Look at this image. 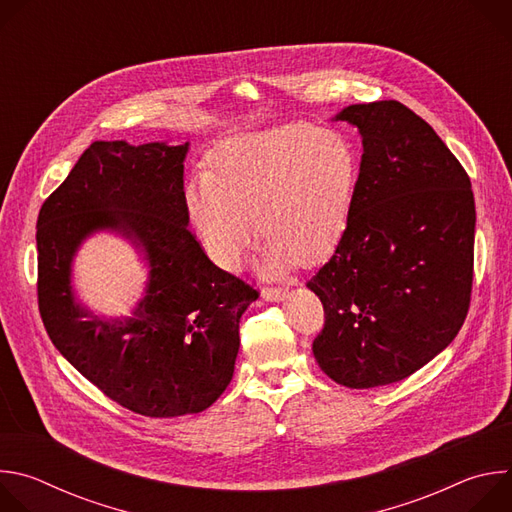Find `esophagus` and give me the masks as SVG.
Returning <instances> with one entry per match:
<instances>
[{
    "mask_svg": "<svg viewBox=\"0 0 512 512\" xmlns=\"http://www.w3.org/2000/svg\"><path fill=\"white\" fill-rule=\"evenodd\" d=\"M261 296H263V300H267V302H281V300L287 296V291H285L283 287H263Z\"/></svg>",
    "mask_w": 512,
    "mask_h": 512,
    "instance_id": "obj_1",
    "label": "esophagus"
}]
</instances>
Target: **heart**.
Masks as SVG:
<instances>
[{"label":"heart","instance_id":"b5f03b06","mask_svg":"<svg viewBox=\"0 0 512 512\" xmlns=\"http://www.w3.org/2000/svg\"><path fill=\"white\" fill-rule=\"evenodd\" d=\"M358 166L342 133L287 123L225 141L208 176L188 186L186 204L216 265L239 269L261 227L265 269L279 273L324 259L342 241Z\"/></svg>","mask_w":512,"mask_h":512}]
</instances>
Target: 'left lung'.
<instances>
[{
  "label": "left lung",
  "instance_id": "obj_1",
  "mask_svg": "<svg viewBox=\"0 0 512 512\" xmlns=\"http://www.w3.org/2000/svg\"><path fill=\"white\" fill-rule=\"evenodd\" d=\"M362 160L348 229L308 281L324 306L312 350L348 389L403 381L460 332L474 279L472 184L448 145L399 101L350 105Z\"/></svg>",
  "mask_w": 512,
  "mask_h": 512
}]
</instances>
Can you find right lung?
Returning <instances> with one entry per match:
<instances>
[{
	"mask_svg": "<svg viewBox=\"0 0 512 512\" xmlns=\"http://www.w3.org/2000/svg\"><path fill=\"white\" fill-rule=\"evenodd\" d=\"M188 143L95 141L38 214V308L58 352L99 391L145 417L208 409L229 387L239 320L259 291L216 267L188 229ZM117 230L149 261L131 319L103 321L69 285L80 243Z\"/></svg>",
	"mask_w": 512,
	"mask_h": 512,
	"instance_id": "add662e5",
	"label": "right lung"
}]
</instances>
